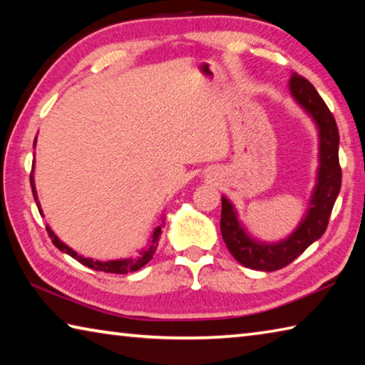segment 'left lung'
<instances>
[{
	"label": "left lung",
	"instance_id": "1",
	"mask_svg": "<svg viewBox=\"0 0 365 365\" xmlns=\"http://www.w3.org/2000/svg\"><path fill=\"white\" fill-rule=\"evenodd\" d=\"M289 91L294 101L312 117L319 130L317 183L304 219L288 238L277 243H264L246 233L233 205L222 196V238L240 264L255 270L272 272L285 267L317 242L327 230L333 205L341 188V168L338 159L339 133L335 117L312 83L298 73H293L289 78Z\"/></svg>",
	"mask_w": 365,
	"mask_h": 365
}]
</instances>
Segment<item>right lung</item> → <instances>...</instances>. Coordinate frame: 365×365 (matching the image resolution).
Wrapping results in <instances>:
<instances>
[{
  "mask_svg": "<svg viewBox=\"0 0 365 365\" xmlns=\"http://www.w3.org/2000/svg\"><path fill=\"white\" fill-rule=\"evenodd\" d=\"M35 141H36V138H35ZM34 168H35V163L32 164V169ZM30 185H32V193H34V197H35V201H36V206H38V211H40V214H43L41 209H40L38 196H36V190H35L34 170H32V175H30ZM46 230H48L49 238H51L53 245L56 246L59 251H63V252H66V255H69L71 257L76 259V261H78L80 264L86 265V267H90V269H93V270L108 272V274H128V272L140 270L141 267H143V265H146L153 259L154 252H156V248H158V245H159V237H160V233H163V232H160V227L154 228V232H153L151 238H150V243H148V246H146L145 250L140 251L138 256L127 257V259H115V261H95V259L83 257V256L77 255V252L73 251L72 248H69V246H67L66 243L61 242V240L56 237V235H54V232L48 225H46Z\"/></svg>",
  "mask_w": 365,
  "mask_h": 365,
  "instance_id": "add662e5",
  "label": "right lung"
}]
</instances>
